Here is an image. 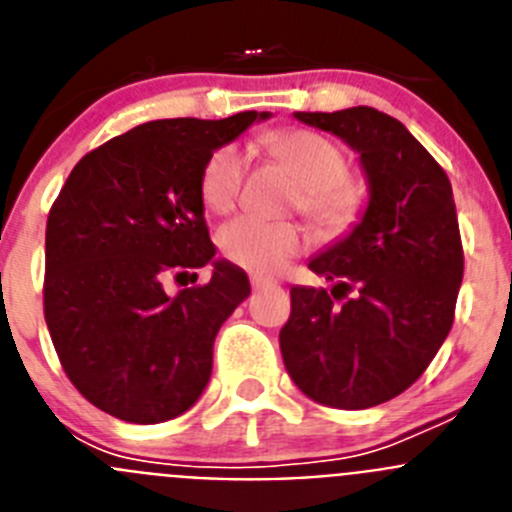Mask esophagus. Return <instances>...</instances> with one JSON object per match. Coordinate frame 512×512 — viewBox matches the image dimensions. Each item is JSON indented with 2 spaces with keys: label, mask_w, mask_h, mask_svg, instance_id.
Masks as SVG:
<instances>
[{
  "label": "esophagus",
  "mask_w": 512,
  "mask_h": 512,
  "mask_svg": "<svg viewBox=\"0 0 512 512\" xmlns=\"http://www.w3.org/2000/svg\"><path fill=\"white\" fill-rule=\"evenodd\" d=\"M269 284H274V279H266V277H251V287H253V289L269 287Z\"/></svg>",
  "instance_id": "34e87169"
}]
</instances>
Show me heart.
Listing matches in <instances>:
<instances>
[{"label":"heart","instance_id":"heart-1","mask_svg":"<svg viewBox=\"0 0 512 512\" xmlns=\"http://www.w3.org/2000/svg\"><path fill=\"white\" fill-rule=\"evenodd\" d=\"M264 146L295 176L300 184L295 207L310 217L320 233L336 238L359 223L366 207V187L348 174V158L338 143L312 130L289 128L266 135ZM241 184V148L220 146L202 166V205L215 215H225L241 197ZM305 241L302 225L264 223L253 217H235L217 233V246L225 259L251 274H277L305 248Z\"/></svg>","mask_w":512,"mask_h":512}]
</instances>
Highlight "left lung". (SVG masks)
Returning <instances> with one entry per match:
<instances>
[{"mask_svg":"<svg viewBox=\"0 0 512 512\" xmlns=\"http://www.w3.org/2000/svg\"><path fill=\"white\" fill-rule=\"evenodd\" d=\"M295 117L359 153L369 205L343 241L310 261L336 287L289 289L284 366L320 405L374 408L408 390L454 325L464 277L454 192L408 128L374 107Z\"/></svg>","mask_w":512,"mask_h":512,"instance_id":"8db88e82","label":"left lung"}]
</instances>
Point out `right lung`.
<instances>
[{"label":"right lung","mask_w":512,"mask_h":512,"mask_svg":"<svg viewBox=\"0 0 512 512\" xmlns=\"http://www.w3.org/2000/svg\"><path fill=\"white\" fill-rule=\"evenodd\" d=\"M266 117L143 122L89 151L63 184L45 225L43 310L63 372L94 408L151 425L200 400L217 330L251 284L228 261L176 296L163 282L215 256L202 166Z\"/></svg>","instance_id":"obj_1"}]
</instances>
